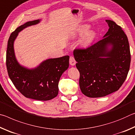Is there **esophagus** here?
Masks as SVG:
<instances>
[{
    "label": "esophagus",
    "mask_w": 135,
    "mask_h": 135,
    "mask_svg": "<svg viewBox=\"0 0 135 135\" xmlns=\"http://www.w3.org/2000/svg\"><path fill=\"white\" fill-rule=\"evenodd\" d=\"M76 61L75 60L73 56H70V64L72 66H74L76 65Z\"/></svg>",
    "instance_id": "obj_1"
}]
</instances>
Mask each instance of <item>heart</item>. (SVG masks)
<instances>
[{"instance_id": "b5f03b06", "label": "heart", "mask_w": 135, "mask_h": 135, "mask_svg": "<svg viewBox=\"0 0 135 135\" xmlns=\"http://www.w3.org/2000/svg\"><path fill=\"white\" fill-rule=\"evenodd\" d=\"M90 28V26L88 24H83L79 26L74 31L73 34V37H80L84 33L80 40V45L83 47H88L90 45H92L94 42L96 37V33L94 31L89 30L87 31Z\"/></svg>"}]
</instances>
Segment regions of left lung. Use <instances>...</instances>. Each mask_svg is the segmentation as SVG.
Segmentation results:
<instances>
[{"mask_svg": "<svg viewBox=\"0 0 135 135\" xmlns=\"http://www.w3.org/2000/svg\"><path fill=\"white\" fill-rule=\"evenodd\" d=\"M109 29L101 40L73 55L80 77L81 92L89 98L105 97L117 91L126 79L131 64L127 36L122 27L105 20Z\"/></svg>", "mask_w": 135, "mask_h": 135, "instance_id": "obj_1", "label": "left lung"}]
</instances>
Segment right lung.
I'll return each mask as SVG.
<instances>
[{
    "mask_svg": "<svg viewBox=\"0 0 135 135\" xmlns=\"http://www.w3.org/2000/svg\"><path fill=\"white\" fill-rule=\"evenodd\" d=\"M42 20L27 22L12 33L8 42L6 67L11 81L24 97L38 100H48L58 94V83L69 67V56L49 58L37 67L29 68L20 64L16 58L14 42L20 31L38 24Z\"/></svg>",
    "mask_w": 135,
    "mask_h": 135,
    "instance_id": "obj_1",
    "label": "right lung"
}]
</instances>
